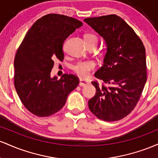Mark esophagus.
Here are the masks:
<instances>
[{
    "mask_svg": "<svg viewBox=\"0 0 158 158\" xmlns=\"http://www.w3.org/2000/svg\"><path fill=\"white\" fill-rule=\"evenodd\" d=\"M89 83H90L89 81L87 80V79H83V78H81V79H79V85L81 87L86 86V85L89 84Z\"/></svg>",
    "mask_w": 158,
    "mask_h": 158,
    "instance_id": "1",
    "label": "esophagus"
}]
</instances>
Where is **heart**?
I'll return each mask as SVG.
<instances>
[{
  "label": "heart",
  "mask_w": 158,
  "mask_h": 158,
  "mask_svg": "<svg viewBox=\"0 0 158 158\" xmlns=\"http://www.w3.org/2000/svg\"><path fill=\"white\" fill-rule=\"evenodd\" d=\"M86 42L89 41H94V42L98 43V38L96 35H92V34H88L85 36ZM96 67V63L92 60H85L80 61L77 62V64L73 66V70L79 75L82 76V77H86L89 75L92 70H94Z\"/></svg>",
  "instance_id": "obj_1"
}]
</instances>
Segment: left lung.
<instances>
[{
  "instance_id": "obj_1",
  "label": "left lung",
  "mask_w": 158,
  "mask_h": 158,
  "mask_svg": "<svg viewBox=\"0 0 158 158\" xmlns=\"http://www.w3.org/2000/svg\"><path fill=\"white\" fill-rule=\"evenodd\" d=\"M84 21L106 44L102 66L94 74L106 85L92 81L96 94L88 101V107L102 120H119L135 108L147 79L144 45L133 29L116 15Z\"/></svg>"
}]
</instances>
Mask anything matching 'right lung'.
Here are the masks:
<instances>
[{"label":"right lung","mask_w":158,"mask_h":158,"mask_svg":"<svg viewBox=\"0 0 158 158\" xmlns=\"http://www.w3.org/2000/svg\"><path fill=\"white\" fill-rule=\"evenodd\" d=\"M82 22L68 16L49 14L33 23L18 49L14 61V83L21 102L38 117H48L62 108L79 81L73 74L59 80L51 77L54 61L64 59L65 39Z\"/></svg>","instance_id":"obj_1"}]
</instances>
